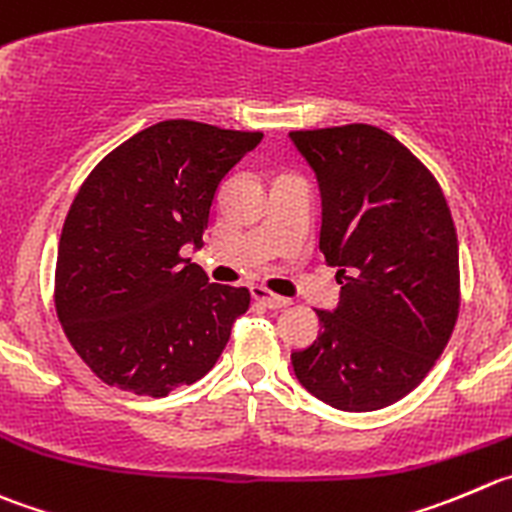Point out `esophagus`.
<instances>
[{
  "label": "esophagus",
  "instance_id": "1",
  "mask_svg": "<svg viewBox=\"0 0 512 512\" xmlns=\"http://www.w3.org/2000/svg\"><path fill=\"white\" fill-rule=\"evenodd\" d=\"M251 296L256 301H259V304H264L266 309H286V306L291 304L289 299H284V296H276V294H271V291H266L264 286H253L251 289Z\"/></svg>",
  "mask_w": 512,
  "mask_h": 512
}]
</instances>
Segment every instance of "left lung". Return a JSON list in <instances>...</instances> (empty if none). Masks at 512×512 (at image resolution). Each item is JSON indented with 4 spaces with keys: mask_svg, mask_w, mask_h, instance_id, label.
I'll return each mask as SVG.
<instances>
[{
    "mask_svg": "<svg viewBox=\"0 0 512 512\" xmlns=\"http://www.w3.org/2000/svg\"><path fill=\"white\" fill-rule=\"evenodd\" d=\"M321 193L319 248L337 266V309L291 352L306 392L344 412L394 405L425 379L460 309V256L435 175L384 130L289 133Z\"/></svg>",
    "mask_w": 512,
    "mask_h": 512,
    "instance_id": "obj_1",
    "label": "left lung"
}]
</instances>
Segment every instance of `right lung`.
<instances>
[{
	"mask_svg": "<svg viewBox=\"0 0 512 512\" xmlns=\"http://www.w3.org/2000/svg\"><path fill=\"white\" fill-rule=\"evenodd\" d=\"M261 138L165 120L87 175L62 226L55 306L75 352L105 384L165 397L218 362L251 294L208 284L180 251L203 246L221 180Z\"/></svg>",
	"mask_w": 512,
	"mask_h": 512,
	"instance_id": "right-lung-1",
	"label": "right lung"
}]
</instances>
